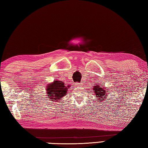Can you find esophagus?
Masks as SVG:
<instances>
[{"instance_id":"34e87169","label":"esophagus","mask_w":148,"mask_h":148,"mask_svg":"<svg viewBox=\"0 0 148 148\" xmlns=\"http://www.w3.org/2000/svg\"><path fill=\"white\" fill-rule=\"evenodd\" d=\"M76 85H77V86H80L82 84H77Z\"/></svg>"}]
</instances>
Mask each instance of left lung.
<instances>
[{
    "mask_svg": "<svg viewBox=\"0 0 148 148\" xmlns=\"http://www.w3.org/2000/svg\"><path fill=\"white\" fill-rule=\"evenodd\" d=\"M104 87H103V86L101 87L100 86H95L94 88H93V91H95V93L96 96H95V97H97V99H99V101H101V100H102L104 101L103 98L106 99V97H104L106 95V92H107V90H105Z\"/></svg>",
    "mask_w": 148,
    "mask_h": 148,
    "instance_id": "1",
    "label": "left lung"
}]
</instances>
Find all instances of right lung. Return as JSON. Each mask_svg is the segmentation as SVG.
<instances>
[{
    "instance_id": "add662e5",
    "label": "right lung",
    "mask_w": 148,
    "mask_h": 148,
    "mask_svg": "<svg viewBox=\"0 0 148 148\" xmlns=\"http://www.w3.org/2000/svg\"><path fill=\"white\" fill-rule=\"evenodd\" d=\"M69 87H70V86H68V87L65 86L64 84L62 82L56 80L53 83L49 84V86L47 87V94L49 95L48 96H50L49 99H53L51 101H59V100H61L62 97H64L66 94Z\"/></svg>"
}]
</instances>
